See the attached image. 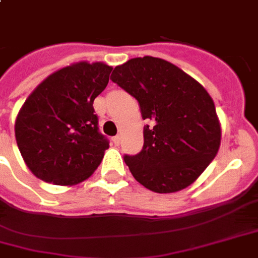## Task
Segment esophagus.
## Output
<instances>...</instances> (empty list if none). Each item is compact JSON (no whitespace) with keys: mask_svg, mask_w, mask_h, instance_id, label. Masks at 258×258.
<instances>
[{"mask_svg":"<svg viewBox=\"0 0 258 258\" xmlns=\"http://www.w3.org/2000/svg\"><path fill=\"white\" fill-rule=\"evenodd\" d=\"M112 142H113L114 146H119V145H120V137H114V138L112 139Z\"/></svg>","mask_w":258,"mask_h":258,"instance_id":"1","label":"esophagus"}]
</instances>
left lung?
Wrapping results in <instances>:
<instances>
[{
    "instance_id": "left-lung-1",
    "label": "left lung",
    "mask_w": 258,
    "mask_h": 258,
    "mask_svg": "<svg viewBox=\"0 0 258 258\" xmlns=\"http://www.w3.org/2000/svg\"><path fill=\"white\" fill-rule=\"evenodd\" d=\"M110 79L135 97L142 117L144 148L124 161L154 192H176L197 180L221 142L215 102L204 86L179 67L152 56L117 66Z\"/></svg>"
}]
</instances>
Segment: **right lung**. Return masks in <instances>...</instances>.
Wrapping results in <instances>:
<instances>
[{
	"label": "right lung",
	"mask_w": 258,
	"mask_h": 258,
	"mask_svg": "<svg viewBox=\"0 0 258 258\" xmlns=\"http://www.w3.org/2000/svg\"><path fill=\"white\" fill-rule=\"evenodd\" d=\"M112 70L102 61L72 62L43 79L24 101L15 137L38 179L74 186L98 168L109 144L98 133L93 102L105 90Z\"/></svg>",
	"instance_id": "right-lung-1"
}]
</instances>
